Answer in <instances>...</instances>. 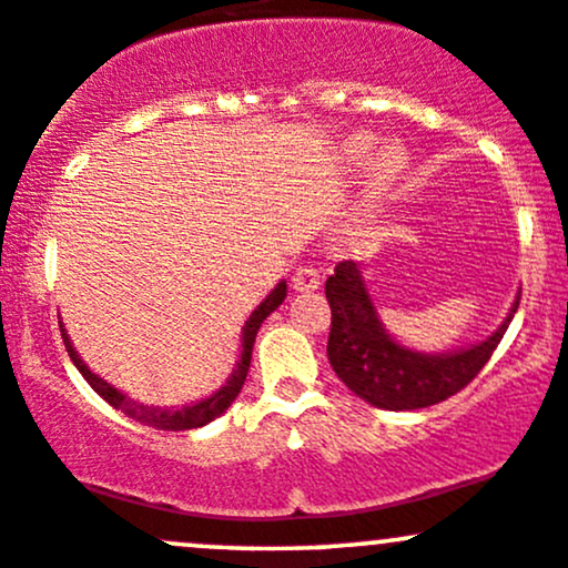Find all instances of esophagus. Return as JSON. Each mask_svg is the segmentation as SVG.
Wrapping results in <instances>:
<instances>
[{
    "label": "esophagus",
    "mask_w": 568,
    "mask_h": 568,
    "mask_svg": "<svg viewBox=\"0 0 568 568\" xmlns=\"http://www.w3.org/2000/svg\"><path fill=\"white\" fill-rule=\"evenodd\" d=\"M320 284H322V276L314 265H301L295 267V273H292V286H295L297 292L320 290Z\"/></svg>",
    "instance_id": "1"
}]
</instances>
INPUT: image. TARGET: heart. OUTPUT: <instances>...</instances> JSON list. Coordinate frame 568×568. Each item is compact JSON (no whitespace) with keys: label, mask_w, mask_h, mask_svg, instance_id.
<instances>
[{"label":"heart","mask_w":568,"mask_h":568,"mask_svg":"<svg viewBox=\"0 0 568 568\" xmlns=\"http://www.w3.org/2000/svg\"><path fill=\"white\" fill-rule=\"evenodd\" d=\"M376 154V140L371 135H352L344 145V160L352 164V168H365ZM408 173V160L406 151L400 145H387V149L379 151L374 168H371L368 175V205L376 209V205L387 203L395 192H398L400 184H404Z\"/></svg>","instance_id":"1"}]
</instances>
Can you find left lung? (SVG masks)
<instances>
[{"mask_svg":"<svg viewBox=\"0 0 568 568\" xmlns=\"http://www.w3.org/2000/svg\"><path fill=\"white\" fill-rule=\"evenodd\" d=\"M325 295L333 311L327 338L333 371L352 393L387 412H414L460 393L485 368L520 306L517 297L498 331L479 344L425 355L398 344L384 331L357 262L344 260L335 265V273L325 282Z\"/></svg>","mask_w":568,"mask_h":568,"instance_id":"8db88e82","label":"left lung"}]
</instances>
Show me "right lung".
<instances>
[{
  "instance_id": "right-lung-1",
  "label": "right lung",
  "mask_w": 568,
  "mask_h": 568,
  "mask_svg": "<svg viewBox=\"0 0 568 568\" xmlns=\"http://www.w3.org/2000/svg\"><path fill=\"white\" fill-rule=\"evenodd\" d=\"M284 297H286V282H278L276 286H273L271 295H267L265 301H262L260 306L252 311V316H248L246 325H243L241 359H237V365L233 368V374H230L227 384H224V387H219L216 393L209 395V398L197 400V404H192V406H181V408L143 406V404H135V400H132V398H126V395L121 393V389L111 387V384H108L105 379H100V376H97V374H91L89 365L83 363L81 355H78L75 349H72V341L67 338V331H64L62 322H59V327H62V338H64V346H67V355H70L72 363H75V368L81 371L83 379L91 384V389H94V393L100 395V398H105L113 408L124 412L126 417L138 419V423H143V425H151V428H156V430H192V428H203V425L213 423V419H216L219 414H224L230 406H233V400L237 398V393H241L243 382H246L248 363H252L254 338H257L260 325L267 320V316L273 314V311L282 306Z\"/></svg>"
}]
</instances>
